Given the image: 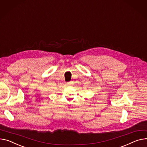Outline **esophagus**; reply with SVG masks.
Wrapping results in <instances>:
<instances>
[{"instance_id":"34e87169","label":"esophagus","mask_w":147,"mask_h":147,"mask_svg":"<svg viewBox=\"0 0 147 147\" xmlns=\"http://www.w3.org/2000/svg\"><path fill=\"white\" fill-rule=\"evenodd\" d=\"M67 86H70V85L72 84V83L71 82H68V83H67Z\"/></svg>"}]
</instances>
